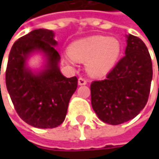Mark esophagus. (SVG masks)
Listing matches in <instances>:
<instances>
[{"mask_svg":"<svg viewBox=\"0 0 159 159\" xmlns=\"http://www.w3.org/2000/svg\"><path fill=\"white\" fill-rule=\"evenodd\" d=\"M87 84V80L85 79V78L80 77L79 79H78V84H79V85H84V84Z\"/></svg>","mask_w":159,"mask_h":159,"instance_id":"34e87169","label":"esophagus"}]
</instances>
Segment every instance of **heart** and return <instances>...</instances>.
<instances>
[{"mask_svg": "<svg viewBox=\"0 0 159 159\" xmlns=\"http://www.w3.org/2000/svg\"><path fill=\"white\" fill-rule=\"evenodd\" d=\"M121 44L116 38L92 36L75 41L69 48L70 56L77 61H87L86 70L92 76L108 74L117 62Z\"/></svg>", "mask_w": 159, "mask_h": 159, "instance_id": "1", "label": "heart"}]
</instances>
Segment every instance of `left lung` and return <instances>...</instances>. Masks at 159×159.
Instances as JSON below:
<instances>
[{"instance_id":"left-lung-1","label":"left lung","mask_w":159,"mask_h":159,"mask_svg":"<svg viewBox=\"0 0 159 159\" xmlns=\"http://www.w3.org/2000/svg\"><path fill=\"white\" fill-rule=\"evenodd\" d=\"M152 77L148 49L142 39L129 34L124 57L106 79L91 83L93 110L102 121L111 125L134 119L147 103Z\"/></svg>"}]
</instances>
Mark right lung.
Segmentation results:
<instances>
[{
  "instance_id": "obj_1",
  "label": "right lung",
  "mask_w": 159,
  "mask_h": 159,
  "mask_svg": "<svg viewBox=\"0 0 159 159\" xmlns=\"http://www.w3.org/2000/svg\"><path fill=\"white\" fill-rule=\"evenodd\" d=\"M56 45L54 33L40 28L17 39L9 54L6 87L19 117L33 127L50 129L61 125L77 88L76 76L66 78L60 72L61 56ZM35 51L44 53L47 59L45 69L39 74L26 67L27 58Z\"/></svg>"
}]
</instances>
